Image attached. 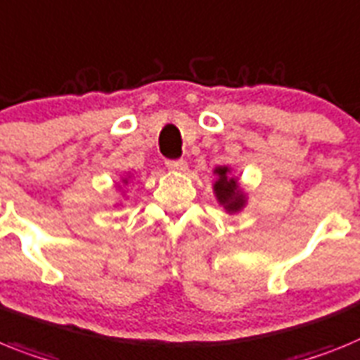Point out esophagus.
Here are the masks:
<instances>
[{
  "label": "esophagus",
  "mask_w": 360,
  "mask_h": 360,
  "mask_svg": "<svg viewBox=\"0 0 360 360\" xmlns=\"http://www.w3.org/2000/svg\"><path fill=\"white\" fill-rule=\"evenodd\" d=\"M166 166H168V170H172V172H185L186 170L185 161H166Z\"/></svg>",
  "instance_id": "esophagus-1"
}]
</instances>
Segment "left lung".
Listing matches in <instances>:
<instances>
[{"mask_svg": "<svg viewBox=\"0 0 360 360\" xmlns=\"http://www.w3.org/2000/svg\"><path fill=\"white\" fill-rule=\"evenodd\" d=\"M212 183L214 195L226 214H238L247 207V194L240 185V177L232 174L231 166H216Z\"/></svg>", "mask_w": 360, "mask_h": 360, "instance_id": "left-lung-1", "label": "left lung"}]
</instances>
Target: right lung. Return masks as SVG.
Instances as JSON below:
<instances>
[{"label":"right lung","instance_id":"obj_1","mask_svg":"<svg viewBox=\"0 0 360 360\" xmlns=\"http://www.w3.org/2000/svg\"><path fill=\"white\" fill-rule=\"evenodd\" d=\"M129 179H131V174H128L126 177H120V183H119V190H122V198H124V192H126V186H128Z\"/></svg>","mask_w":360,"mask_h":360}]
</instances>
